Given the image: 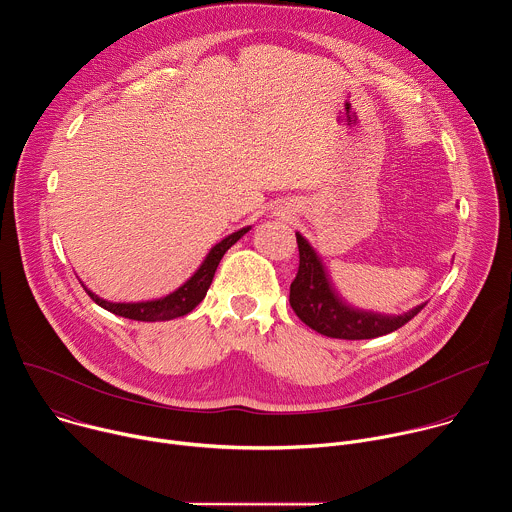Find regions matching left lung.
<instances>
[{
    "mask_svg": "<svg viewBox=\"0 0 512 512\" xmlns=\"http://www.w3.org/2000/svg\"><path fill=\"white\" fill-rule=\"evenodd\" d=\"M296 239L300 249V267L296 279L289 285V306L312 330L330 338L367 340L395 332L425 308V304H421L403 316L389 318L344 306L328 285L322 263L314 249L302 235L296 233Z\"/></svg>",
    "mask_w": 512,
    "mask_h": 512,
    "instance_id": "obj_1",
    "label": "left lung"
}]
</instances>
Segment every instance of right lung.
I'll return each mask as SVG.
<instances>
[{
  "instance_id": "1",
  "label": "right lung",
  "mask_w": 512,
  "mask_h": 512,
  "mask_svg": "<svg viewBox=\"0 0 512 512\" xmlns=\"http://www.w3.org/2000/svg\"><path fill=\"white\" fill-rule=\"evenodd\" d=\"M247 231L249 229H241V231L229 235L227 239H223L216 247H212V251L208 253V257L204 259L200 269L182 287H178L174 294H170V296H166L162 300L143 302V304H111V302H105V300L97 298L93 291H89L87 287H85V291L91 296V300L95 304H99L101 308H105V310H109V312H113L117 316L129 318V320H137V322H160V320H174V318L186 316L188 312H192L204 300L206 291H208V287L212 283L214 271H216L218 263H221L223 255Z\"/></svg>"
}]
</instances>
